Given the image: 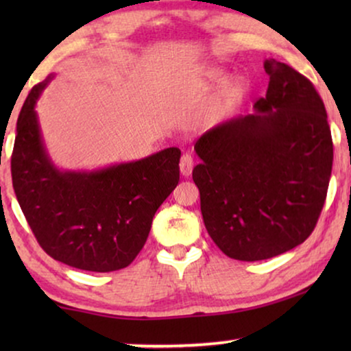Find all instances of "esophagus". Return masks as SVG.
<instances>
[{
    "label": "esophagus",
    "mask_w": 351,
    "mask_h": 351,
    "mask_svg": "<svg viewBox=\"0 0 351 351\" xmlns=\"http://www.w3.org/2000/svg\"><path fill=\"white\" fill-rule=\"evenodd\" d=\"M191 171H193V156L190 155V153H184L180 158V172L182 176L189 177L191 174Z\"/></svg>",
    "instance_id": "1"
}]
</instances>
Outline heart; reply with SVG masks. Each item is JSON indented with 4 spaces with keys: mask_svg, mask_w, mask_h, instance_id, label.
Wrapping results in <instances>:
<instances>
[{
    "mask_svg": "<svg viewBox=\"0 0 351 351\" xmlns=\"http://www.w3.org/2000/svg\"><path fill=\"white\" fill-rule=\"evenodd\" d=\"M225 80V71L220 69H209L203 73V78H201V84L203 86H215L222 83ZM244 94V84L241 81H230V83L225 86L223 89V104L232 105L243 97Z\"/></svg>",
    "mask_w": 351,
    "mask_h": 351,
    "instance_id": "heart-1",
    "label": "heart"
}]
</instances>
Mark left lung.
Here are the masks:
<instances>
[{
  "mask_svg": "<svg viewBox=\"0 0 351 351\" xmlns=\"http://www.w3.org/2000/svg\"><path fill=\"white\" fill-rule=\"evenodd\" d=\"M265 97L256 113L206 131L193 169L209 237L225 256L265 261L310 237L332 171L328 113L315 86L292 66L268 59Z\"/></svg>",
  "mask_w": 351,
  "mask_h": 351,
  "instance_id": "left-lung-1",
  "label": "left lung"
}]
</instances>
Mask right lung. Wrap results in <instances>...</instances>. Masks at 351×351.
Wrapping results in <instances>:
<instances>
[{
    "label": "right lung",
    "instance_id": "right-lung-1",
    "mask_svg": "<svg viewBox=\"0 0 351 351\" xmlns=\"http://www.w3.org/2000/svg\"><path fill=\"white\" fill-rule=\"evenodd\" d=\"M51 78L33 86L17 119L11 156L17 201L52 258L86 271L121 270L142 251L155 213L179 184L180 150L171 147L93 172L59 171L35 112Z\"/></svg>",
    "mask_w": 351,
    "mask_h": 351
}]
</instances>
